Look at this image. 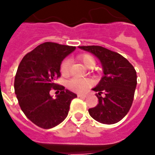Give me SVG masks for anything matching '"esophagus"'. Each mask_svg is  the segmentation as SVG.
Wrapping results in <instances>:
<instances>
[{
    "label": "esophagus",
    "instance_id": "esophagus-1",
    "mask_svg": "<svg viewBox=\"0 0 155 155\" xmlns=\"http://www.w3.org/2000/svg\"><path fill=\"white\" fill-rule=\"evenodd\" d=\"M78 97H82V98H84V97H86V95L85 94H80V93H79V94H77Z\"/></svg>",
    "mask_w": 155,
    "mask_h": 155
}]
</instances>
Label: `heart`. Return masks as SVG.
Here are the masks:
<instances>
[{"instance_id":"obj_1","label":"heart","mask_w":155,"mask_h":155,"mask_svg":"<svg viewBox=\"0 0 155 155\" xmlns=\"http://www.w3.org/2000/svg\"><path fill=\"white\" fill-rule=\"evenodd\" d=\"M78 59L88 67H93L96 63V61L93 56L88 54H80L78 56ZM70 66H71V62L69 59L66 58L62 62L60 66V71L63 76H67L69 75ZM93 85V81L89 78L73 77L67 82V86L68 88L76 93H84Z\"/></svg>"}]
</instances>
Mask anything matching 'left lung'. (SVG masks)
Listing matches in <instances>:
<instances>
[{
	"label": "left lung",
	"mask_w": 155,
	"mask_h": 155,
	"mask_svg": "<svg viewBox=\"0 0 155 155\" xmlns=\"http://www.w3.org/2000/svg\"><path fill=\"white\" fill-rule=\"evenodd\" d=\"M97 57L103 67L104 76L93 88L98 103L88 109L94 120L105 124H113L122 120L133 104L137 87L135 68L124 57L98 45L79 46ZM103 93L104 97H101Z\"/></svg>",
	"instance_id": "obj_1"
}]
</instances>
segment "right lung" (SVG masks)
Here are the masks:
<instances>
[{"label":"right lung","instance_id":"1","mask_svg":"<svg viewBox=\"0 0 155 155\" xmlns=\"http://www.w3.org/2000/svg\"><path fill=\"white\" fill-rule=\"evenodd\" d=\"M75 46L45 42L23 57L15 79V92L21 110L36 126L49 129L63 121L71 101L77 95L54 83L61 76L60 66ZM52 89L59 93L53 99Z\"/></svg>","mask_w":155,"mask_h":155}]
</instances>
